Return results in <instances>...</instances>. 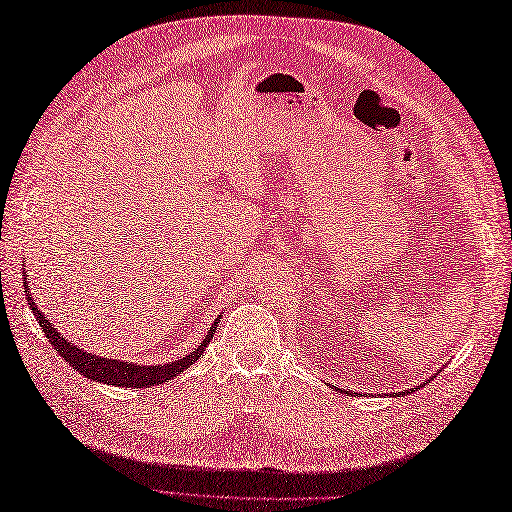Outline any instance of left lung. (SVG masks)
Returning a JSON list of instances; mask_svg holds the SVG:
<instances>
[{
    "label": "left lung",
    "instance_id": "1",
    "mask_svg": "<svg viewBox=\"0 0 512 512\" xmlns=\"http://www.w3.org/2000/svg\"><path fill=\"white\" fill-rule=\"evenodd\" d=\"M336 391H343V389H339V387H334ZM416 389H420V387H411V389H402V391H398V396H405V394H411V391H416Z\"/></svg>",
    "mask_w": 512,
    "mask_h": 512
}]
</instances>
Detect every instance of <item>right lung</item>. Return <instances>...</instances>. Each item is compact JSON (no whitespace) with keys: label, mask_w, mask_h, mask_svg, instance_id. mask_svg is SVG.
I'll return each instance as SVG.
<instances>
[{"label":"right lung","mask_w":512,"mask_h":512,"mask_svg":"<svg viewBox=\"0 0 512 512\" xmlns=\"http://www.w3.org/2000/svg\"><path fill=\"white\" fill-rule=\"evenodd\" d=\"M21 266H24V264H21ZM21 277H24L21 281H24V292H26L28 306H30L32 312H35V319L39 323V328L46 332V339L50 341V345L65 358V363H70L72 369L81 372V376L96 380V383H105V385L140 389V387L169 383V380H173L180 372H184V369L191 367L204 354L206 345L211 343L213 334H215V325L220 323V317H222V314H217V319L211 323V328H209V332H206L204 339L200 341V345L195 347L193 352L180 356L178 361H171V363H165V365L127 363V361H118V358H107V356L92 354L88 350H81V347H76L72 341L65 339V336L61 332H57V328H54V323H50L46 314H43L37 308L35 299H32L28 279H26L28 275L21 273Z\"/></svg>","instance_id":"1"}]
</instances>
